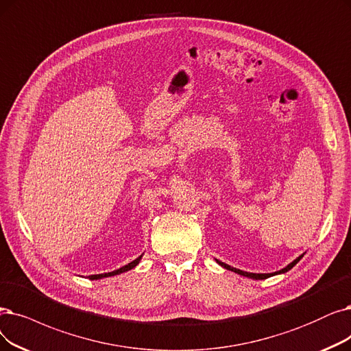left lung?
Returning <instances> with one entry per match:
<instances>
[{
  "label": "left lung",
  "mask_w": 351,
  "mask_h": 351,
  "mask_svg": "<svg viewBox=\"0 0 351 351\" xmlns=\"http://www.w3.org/2000/svg\"><path fill=\"white\" fill-rule=\"evenodd\" d=\"M302 258V255L301 256H298L295 261L293 262H291L287 268H284V269H281V271H278V272H275V274H250V272H245V271H241V269H236V268H232V266H229V265H226V263H223V262H220V261H217L216 259V262L219 263V265H221L224 269H229V271H232V272H236V274H239V275H242V276H247V278H252V279H266V278H269V276H272V275H276V274H284V272H288L291 268H293V266H295L298 262H300V259Z\"/></svg>",
  "instance_id": "left-lung-1"
}]
</instances>
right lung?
Instances as JSON below:
<instances>
[{
  "instance_id": "right-lung-1",
  "label": "right lung",
  "mask_w": 351,
  "mask_h": 351,
  "mask_svg": "<svg viewBox=\"0 0 351 351\" xmlns=\"http://www.w3.org/2000/svg\"><path fill=\"white\" fill-rule=\"evenodd\" d=\"M141 258H143V256L136 258V259H135V261H132L131 263H128V265L122 266V268H119V269H117V271H114V272H108V274H99V275H90V276H89V279H101V278H108V276H114V275H119V274H122V272H127V271H130V269L135 268V266L139 263V261H141Z\"/></svg>"
}]
</instances>
